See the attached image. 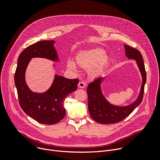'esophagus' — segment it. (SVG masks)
<instances>
[{
	"instance_id": "obj_1",
	"label": "esophagus",
	"mask_w": 160,
	"mask_h": 160,
	"mask_svg": "<svg viewBox=\"0 0 160 160\" xmlns=\"http://www.w3.org/2000/svg\"><path fill=\"white\" fill-rule=\"evenodd\" d=\"M78 88H84L86 85V83L84 82L81 81L78 83Z\"/></svg>"
}]
</instances>
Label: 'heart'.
<instances>
[{
    "label": "heart",
    "mask_w": 160,
    "mask_h": 160,
    "mask_svg": "<svg viewBox=\"0 0 160 160\" xmlns=\"http://www.w3.org/2000/svg\"><path fill=\"white\" fill-rule=\"evenodd\" d=\"M76 61L82 68L89 71L91 76L97 77L110 63L111 58L104 50L97 48L78 52L76 56ZM67 67L72 71H77V64L71 59L67 61Z\"/></svg>",
    "instance_id": "b5f03b06"
}]
</instances>
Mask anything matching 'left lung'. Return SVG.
I'll use <instances>...</instances> for the list:
<instances>
[{
  "label": "left lung",
  "mask_w": 160,
  "mask_h": 160,
  "mask_svg": "<svg viewBox=\"0 0 160 160\" xmlns=\"http://www.w3.org/2000/svg\"><path fill=\"white\" fill-rule=\"evenodd\" d=\"M125 55L128 59H133L141 74L142 84L139 94L135 101L127 106H116L111 104L106 98L101 89L103 77H100L91 82L87 88L88 95V110L91 118L98 123L112 124L118 122L127 117L141 104L144 93L147 74L143 59L138 50L124 45Z\"/></svg>",
  "instance_id": "1"
}]
</instances>
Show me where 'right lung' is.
<instances>
[{
  "label": "right lung",
  "mask_w": 160,
  "mask_h": 160,
  "mask_svg": "<svg viewBox=\"0 0 160 160\" xmlns=\"http://www.w3.org/2000/svg\"><path fill=\"white\" fill-rule=\"evenodd\" d=\"M54 41H40L25 48L18 60L15 73V84L18 91L19 104L22 110L39 123L54 124L65 115L63 102L65 98L77 90L78 80L68 79L56 74L50 87L43 93L33 92L25 80V73L32 58H46L59 62L54 48ZM54 67L56 65L54 64Z\"/></svg>",
  "instance_id": "add662e5"
}]
</instances>
